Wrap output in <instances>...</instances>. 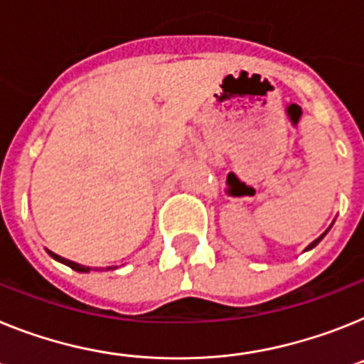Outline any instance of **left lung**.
I'll return each mask as SVG.
<instances>
[{"label":"left lung","instance_id":"1","mask_svg":"<svg viewBox=\"0 0 364 364\" xmlns=\"http://www.w3.org/2000/svg\"><path fill=\"white\" fill-rule=\"evenodd\" d=\"M330 228H331V226H330ZM330 228L326 230V232H324V234H322V235H321V237H316V239H315V241H313V243H311V245H309V247H307V248H306V250H311V248H313V247H316V245L321 243V241H322V237H324V235H326V234H328V232H330Z\"/></svg>","mask_w":364,"mask_h":364}]
</instances>
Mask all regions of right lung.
<instances>
[{
  "label": "right lung",
  "mask_w": 364,
  "mask_h": 364,
  "mask_svg": "<svg viewBox=\"0 0 364 364\" xmlns=\"http://www.w3.org/2000/svg\"><path fill=\"white\" fill-rule=\"evenodd\" d=\"M48 254L53 257V259H57V262H60V263H64V265L71 267V269H73V271H77V272H90V271H92V267H86V265H80V263L70 262V259L58 256V254L51 252V250H48ZM114 269H117V267H107V271H114Z\"/></svg>",
  "instance_id": "add662e5"
}]
</instances>
